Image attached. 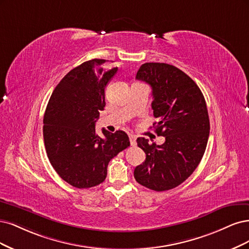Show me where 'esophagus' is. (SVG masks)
<instances>
[{
    "instance_id": "1",
    "label": "esophagus",
    "mask_w": 249,
    "mask_h": 249,
    "mask_svg": "<svg viewBox=\"0 0 249 249\" xmlns=\"http://www.w3.org/2000/svg\"><path fill=\"white\" fill-rule=\"evenodd\" d=\"M129 140H130V145L135 146L136 145V136L133 134L129 135Z\"/></svg>"
}]
</instances>
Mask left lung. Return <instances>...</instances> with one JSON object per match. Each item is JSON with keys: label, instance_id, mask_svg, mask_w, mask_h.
Masks as SVG:
<instances>
[{"label": "left lung", "instance_id": "left-lung-1", "mask_svg": "<svg viewBox=\"0 0 249 249\" xmlns=\"http://www.w3.org/2000/svg\"><path fill=\"white\" fill-rule=\"evenodd\" d=\"M152 88V108L162 145L136 140L146 160L134 168L141 185L155 191L180 185L195 172L209 139L210 121L202 91L182 70L165 63H145L135 76Z\"/></svg>", "mask_w": 249, "mask_h": 249}]
</instances>
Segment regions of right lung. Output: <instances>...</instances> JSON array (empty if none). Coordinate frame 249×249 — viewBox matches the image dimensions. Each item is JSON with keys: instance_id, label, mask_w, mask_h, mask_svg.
I'll return each instance as SVG.
<instances>
[{"instance_id": "1", "label": "right lung", "mask_w": 249, "mask_h": 249, "mask_svg": "<svg viewBox=\"0 0 249 249\" xmlns=\"http://www.w3.org/2000/svg\"><path fill=\"white\" fill-rule=\"evenodd\" d=\"M108 61L93 59L72 69L54 88L43 119L47 157L54 171L70 185L90 188L107 178V165L130 146L118 130L96 133L95 123L106 107V87L117 73Z\"/></svg>"}]
</instances>
